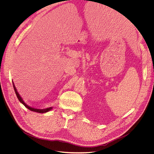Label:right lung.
I'll return each instance as SVG.
<instances>
[{
    "mask_svg": "<svg viewBox=\"0 0 154 154\" xmlns=\"http://www.w3.org/2000/svg\"><path fill=\"white\" fill-rule=\"evenodd\" d=\"M13 88H14V91H15V93L17 96V97L18 99V100H19V102L20 103H23L27 108H28L29 109H30V111H32V112H37V113H46V112H48L49 111H51V109L53 108V107H49V108H45V109H37V108H33V107H31L30 106H29L28 105H27L24 101L23 100V98H22L20 97V96L19 95V94L18 93V92L17 91V90L16 88V87L14 85V83L13 82Z\"/></svg>",
    "mask_w": 154,
    "mask_h": 154,
    "instance_id": "1",
    "label": "right lung"
}]
</instances>
